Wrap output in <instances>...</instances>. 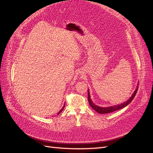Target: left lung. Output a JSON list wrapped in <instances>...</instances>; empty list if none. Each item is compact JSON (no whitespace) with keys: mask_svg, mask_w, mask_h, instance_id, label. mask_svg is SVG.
<instances>
[{"mask_svg":"<svg viewBox=\"0 0 153 153\" xmlns=\"http://www.w3.org/2000/svg\"><path fill=\"white\" fill-rule=\"evenodd\" d=\"M138 85L135 91V92H133V94L131 95V98H129L128 101H126V102H124L123 103L119 104L117 105H114V106H108V107H101V106H98L96 105L95 104H94L92 103V101L90 97V94H89V92L88 91V101H89L90 106L91 107L93 108L95 111H96L99 114H108V113H111L113 112L114 111H116L117 110H120L121 108H124L125 106H126L128 105H129L131 102V101L133 100V99L135 98V96L137 94V92L138 91Z\"/></svg>","mask_w":153,"mask_h":153,"instance_id":"obj_1","label":"left lung"}]
</instances>
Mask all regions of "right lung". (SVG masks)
Returning a JSON list of instances; mask_svg holds the SVG:
<instances>
[{"label":"right lung","mask_w":153,"mask_h":153,"mask_svg":"<svg viewBox=\"0 0 153 153\" xmlns=\"http://www.w3.org/2000/svg\"><path fill=\"white\" fill-rule=\"evenodd\" d=\"M64 106H65V105H64V106H63V107H62V109H61V110H60V111H59V112L57 113V115H59V114L60 113H61V112H62V110H64Z\"/></svg>","instance_id":"obj_1"}]
</instances>
